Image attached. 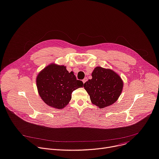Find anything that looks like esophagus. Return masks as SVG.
<instances>
[{
  "instance_id": "34e87169",
  "label": "esophagus",
  "mask_w": 159,
  "mask_h": 159,
  "mask_svg": "<svg viewBox=\"0 0 159 159\" xmlns=\"http://www.w3.org/2000/svg\"><path fill=\"white\" fill-rule=\"evenodd\" d=\"M87 80H88V78L85 77V78H84V79L82 80V82H83V83L84 84V83H85V82H86Z\"/></svg>"
}]
</instances>
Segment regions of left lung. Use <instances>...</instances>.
I'll return each instance as SVG.
<instances>
[{"label": "left lung", "instance_id": "1", "mask_svg": "<svg viewBox=\"0 0 159 159\" xmlns=\"http://www.w3.org/2000/svg\"><path fill=\"white\" fill-rule=\"evenodd\" d=\"M91 76V79L84 84V88L92 103L103 109L118 100L123 88V82L118 73L111 69L97 66Z\"/></svg>", "mask_w": 159, "mask_h": 159}]
</instances>
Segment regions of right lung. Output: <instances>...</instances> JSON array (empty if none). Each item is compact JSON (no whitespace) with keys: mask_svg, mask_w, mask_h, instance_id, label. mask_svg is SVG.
Here are the masks:
<instances>
[{"mask_svg":"<svg viewBox=\"0 0 159 159\" xmlns=\"http://www.w3.org/2000/svg\"><path fill=\"white\" fill-rule=\"evenodd\" d=\"M83 82L77 80L73 71L70 73L63 65L54 63L39 72L36 86L41 98L52 108H65L71 99L72 92L83 87Z\"/></svg>","mask_w":159,"mask_h":159,"instance_id":"obj_1","label":"right lung"}]
</instances>
